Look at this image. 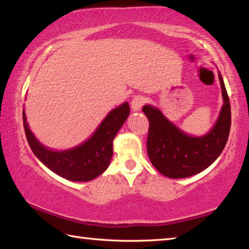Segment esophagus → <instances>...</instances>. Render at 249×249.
<instances>
[{"instance_id":"obj_1","label":"esophagus","mask_w":249,"mask_h":249,"mask_svg":"<svg viewBox=\"0 0 249 249\" xmlns=\"http://www.w3.org/2000/svg\"><path fill=\"white\" fill-rule=\"evenodd\" d=\"M145 103H146V98L144 95H136L134 96V99L132 101V107L134 111H140Z\"/></svg>"}]
</instances>
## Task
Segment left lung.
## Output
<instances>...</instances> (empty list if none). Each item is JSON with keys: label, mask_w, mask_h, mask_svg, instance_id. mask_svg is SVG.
<instances>
[{"label": "left lung", "mask_w": 249, "mask_h": 249, "mask_svg": "<svg viewBox=\"0 0 249 249\" xmlns=\"http://www.w3.org/2000/svg\"><path fill=\"white\" fill-rule=\"evenodd\" d=\"M218 79L224 105L216 124L204 136L187 135L168 121L158 108L151 105L142 107L149 121L147 153L161 175L179 179L199 174L212 165L224 149L231 129V104L220 73Z\"/></svg>", "instance_id": "1"}]
</instances>
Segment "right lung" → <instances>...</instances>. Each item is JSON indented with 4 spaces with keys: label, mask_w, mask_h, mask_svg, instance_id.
<instances>
[{
    "label": "right lung",
    "mask_w": 249,
    "mask_h": 249,
    "mask_svg": "<svg viewBox=\"0 0 249 249\" xmlns=\"http://www.w3.org/2000/svg\"><path fill=\"white\" fill-rule=\"evenodd\" d=\"M128 103L112 109L94 134L83 144L64 151L41 145L31 132L23 111V123L33 153L54 174L71 181H90L107 170L113 155V140L129 115Z\"/></svg>",
    "instance_id": "obj_1"
}]
</instances>
